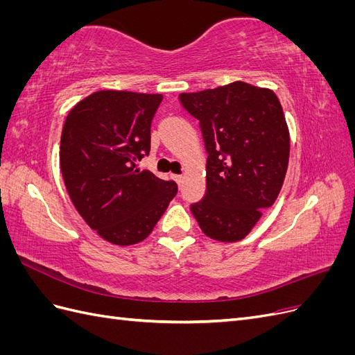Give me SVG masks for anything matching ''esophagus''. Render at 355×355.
Returning a JSON list of instances; mask_svg holds the SVG:
<instances>
[{
    "mask_svg": "<svg viewBox=\"0 0 355 355\" xmlns=\"http://www.w3.org/2000/svg\"><path fill=\"white\" fill-rule=\"evenodd\" d=\"M171 178H173V180H176V184H180L182 179H184L180 175H171Z\"/></svg>",
    "mask_w": 355,
    "mask_h": 355,
    "instance_id": "obj_1",
    "label": "esophagus"
}]
</instances>
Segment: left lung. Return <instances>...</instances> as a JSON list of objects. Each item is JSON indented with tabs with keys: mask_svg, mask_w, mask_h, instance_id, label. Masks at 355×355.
Listing matches in <instances>:
<instances>
[{
	"mask_svg": "<svg viewBox=\"0 0 355 355\" xmlns=\"http://www.w3.org/2000/svg\"><path fill=\"white\" fill-rule=\"evenodd\" d=\"M179 101L200 121L207 151V191L191 211L207 237L240 241L283 187L290 137L282 103L272 90L243 81Z\"/></svg>",
	"mask_w": 355,
	"mask_h": 355,
	"instance_id": "8db88e82",
	"label": "left lung"
}]
</instances>
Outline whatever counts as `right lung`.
Instances as JSON below:
<instances>
[{
    "label": "right lung",
    "mask_w": 355,
    "mask_h": 355,
    "mask_svg": "<svg viewBox=\"0 0 355 355\" xmlns=\"http://www.w3.org/2000/svg\"><path fill=\"white\" fill-rule=\"evenodd\" d=\"M161 101V94L94 92L63 124L60 170L71 201L93 231L116 245L144 241L178 192L173 180L137 168L151 149Z\"/></svg>",
    "instance_id": "add662e5"
}]
</instances>
